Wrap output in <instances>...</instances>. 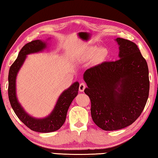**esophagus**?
<instances>
[{"instance_id": "esophagus-1", "label": "esophagus", "mask_w": 158, "mask_h": 158, "mask_svg": "<svg viewBox=\"0 0 158 158\" xmlns=\"http://www.w3.org/2000/svg\"><path fill=\"white\" fill-rule=\"evenodd\" d=\"M85 87H86V85H85V84H84V83H81L79 85V91L81 92H83L84 90V89H85Z\"/></svg>"}]
</instances>
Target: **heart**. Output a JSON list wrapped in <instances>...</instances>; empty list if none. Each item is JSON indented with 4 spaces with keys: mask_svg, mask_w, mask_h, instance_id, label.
Returning a JSON list of instances; mask_svg holds the SVG:
<instances>
[{
    "mask_svg": "<svg viewBox=\"0 0 158 158\" xmlns=\"http://www.w3.org/2000/svg\"><path fill=\"white\" fill-rule=\"evenodd\" d=\"M95 51H96V49H93L91 50V53H95ZM106 54V51L105 49H100L98 52V56L99 58H102L104 56H105Z\"/></svg>",
    "mask_w": 158,
    "mask_h": 158,
    "instance_id": "heart-1",
    "label": "heart"
}]
</instances>
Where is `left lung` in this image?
I'll return each mask as SVG.
<instances>
[{
    "label": "left lung",
    "instance_id": "obj_1",
    "mask_svg": "<svg viewBox=\"0 0 158 158\" xmlns=\"http://www.w3.org/2000/svg\"><path fill=\"white\" fill-rule=\"evenodd\" d=\"M116 40L120 59L99 64L84 74L93 121L106 131L132 124L142 113L149 94L148 65L137 44L120 37Z\"/></svg>",
    "mask_w": 158,
    "mask_h": 158
}]
</instances>
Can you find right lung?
Returning <instances> with one entry per match:
<instances>
[{"label":"right lung","mask_w":158,"mask_h":158,"mask_svg":"<svg viewBox=\"0 0 158 158\" xmlns=\"http://www.w3.org/2000/svg\"><path fill=\"white\" fill-rule=\"evenodd\" d=\"M46 47V43L36 40L26 44L21 48L17 59L10 66L8 74V97L10 105L20 121L31 130L37 132H52L59 130L65 121L67 113L72 102L78 94L79 84L75 82L65 90L58 98L52 113L43 119H36L26 113L16 96V77L26 55L38 52Z\"/></svg>","instance_id":"right-lung-1"}]
</instances>
